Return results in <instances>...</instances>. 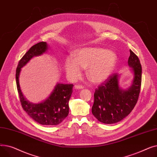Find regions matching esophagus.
Masks as SVG:
<instances>
[{"label": "esophagus", "mask_w": 157, "mask_h": 157, "mask_svg": "<svg viewBox=\"0 0 157 157\" xmlns=\"http://www.w3.org/2000/svg\"><path fill=\"white\" fill-rule=\"evenodd\" d=\"M83 88L84 87L83 86H81V85H75V86H74V88H75V89L79 90V89H83Z\"/></svg>", "instance_id": "34e87169"}]
</instances>
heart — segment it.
I'll use <instances>...</instances> for the list:
<instances>
[{
  "label": "heart",
  "instance_id": "b5f03b06",
  "mask_svg": "<svg viewBox=\"0 0 157 157\" xmlns=\"http://www.w3.org/2000/svg\"><path fill=\"white\" fill-rule=\"evenodd\" d=\"M117 55L114 52L102 48L87 47L74 53V57L66 58L63 69L71 79L80 76L82 69L86 68V74L94 83H98L108 79L117 63Z\"/></svg>",
  "mask_w": 157,
  "mask_h": 157
}]
</instances>
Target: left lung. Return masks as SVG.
<instances>
[{
  "mask_svg": "<svg viewBox=\"0 0 157 157\" xmlns=\"http://www.w3.org/2000/svg\"><path fill=\"white\" fill-rule=\"evenodd\" d=\"M128 64L133 74L131 85L123 89L120 85L121 74H114L95 90L92 108L94 116L105 124L120 121L135 107L141 85L142 67L138 57L130 50Z\"/></svg>",
  "mask_w": 157,
  "mask_h": 157,
  "instance_id": "obj_1",
  "label": "left lung"
}]
</instances>
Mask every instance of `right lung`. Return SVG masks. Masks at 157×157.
<instances>
[{
    "mask_svg": "<svg viewBox=\"0 0 157 157\" xmlns=\"http://www.w3.org/2000/svg\"><path fill=\"white\" fill-rule=\"evenodd\" d=\"M49 46L46 42L39 43L32 46L20 60L16 71V82L20 102L23 109L33 120L44 125H56L68 116L69 101L72 93V84L57 83L49 96L39 103H32L23 95L20 85L21 68L35 56L47 53Z\"/></svg>",
    "mask_w": 157,
    "mask_h": 157,
    "instance_id": "1",
    "label": "right lung"
}]
</instances>
